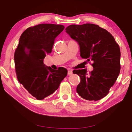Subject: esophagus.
Wrapping results in <instances>:
<instances>
[{"mask_svg": "<svg viewBox=\"0 0 132 132\" xmlns=\"http://www.w3.org/2000/svg\"><path fill=\"white\" fill-rule=\"evenodd\" d=\"M72 74H73V71H72V70H69L68 71V75L69 76H70V75H71Z\"/></svg>", "mask_w": 132, "mask_h": 132, "instance_id": "obj_1", "label": "esophagus"}]
</instances>
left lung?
<instances>
[{"instance_id":"1","label":"left lung","mask_w":132,"mask_h":132,"mask_svg":"<svg viewBox=\"0 0 132 132\" xmlns=\"http://www.w3.org/2000/svg\"><path fill=\"white\" fill-rule=\"evenodd\" d=\"M66 32L79 44L81 57L94 62L93 70L89 75L86 69L73 70L81 80L77 93L88 101L102 99L119 75V45L110 32L95 24H72L66 27Z\"/></svg>"}]
</instances>
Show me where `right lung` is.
<instances>
[{"instance_id":"right-lung-1","label":"right lung","mask_w":132,"mask_h":132,"mask_svg":"<svg viewBox=\"0 0 132 132\" xmlns=\"http://www.w3.org/2000/svg\"><path fill=\"white\" fill-rule=\"evenodd\" d=\"M63 25L41 24L24 31L14 53L17 79L37 100H42L59 88L68 70L46 66L44 59L51 52L54 41L64 30Z\"/></svg>"}]
</instances>
